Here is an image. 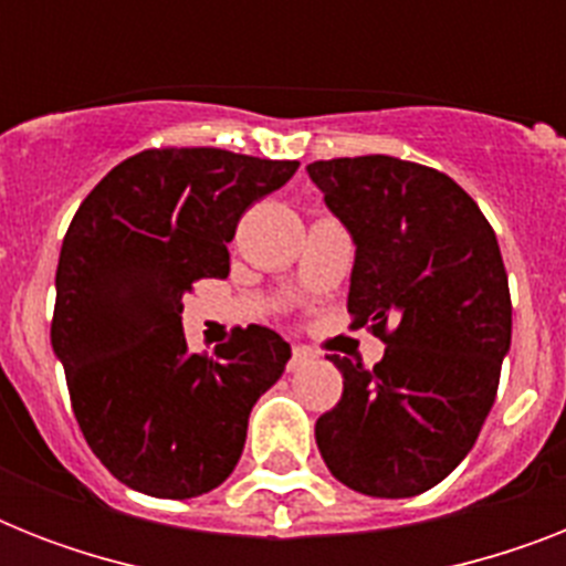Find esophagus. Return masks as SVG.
<instances>
[{
	"label": "esophagus",
	"instance_id": "34e87169",
	"mask_svg": "<svg viewBox=\"0 0 566 566\" xmlns=\"http://www.w3.org/2000/svg\"><path fill=\"white\" fill-rule=\"evenodd\" d=\"M314 358V353L311 349H305V346H293V353H291V361H287V370H300V367H305V364Z\"/></svg>",
	"mask_w": 566,
	"mask_h": 566
}]
</instances>
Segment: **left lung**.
Wrapping results in <instances>:
<instances>
[{
	"label": "left lung",
	"instance_id": "left-lung-1",
	"mask_svg": "<svg viewBox=\"0 0 566 566\" xmlns=\"http://www.w3.org/2000/svg\"><path fill=\"white\" fill-rule=\"evenodd\" d=\"M328 211L353 234L346 308L385 358L328 355L340 402L317 420L337 482L367 496L429 491L473 449L511 349V293L479 205L443 172L390 155L308 164Z\"/></svg>",
	"mask_w": 566,
	"mask_h": 566
}]
</instances>
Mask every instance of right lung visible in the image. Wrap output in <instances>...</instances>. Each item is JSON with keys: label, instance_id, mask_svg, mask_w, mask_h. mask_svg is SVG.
I'll list each match as a JSON object with an SVG mask.
<instances>
[{"label": "right lung", "instance_id": "add662e5", "mask_svg": "<svg viewBox=\"0 0 566 566\" xmlns=\"http://www.w3.org/2000/svg\"><path fill=\"white\" fill-rule=\"evenodd\" d=\"M296 167L211 146L146 149L78 205L57 258L52 349L87 447L132 491L190 500L238 467L249 411L291 346L249 326L188 353L181 300L229 275L238 220Z\"/></svg>", "mask_w": 566, "mask_h": 566}]
</instances>
